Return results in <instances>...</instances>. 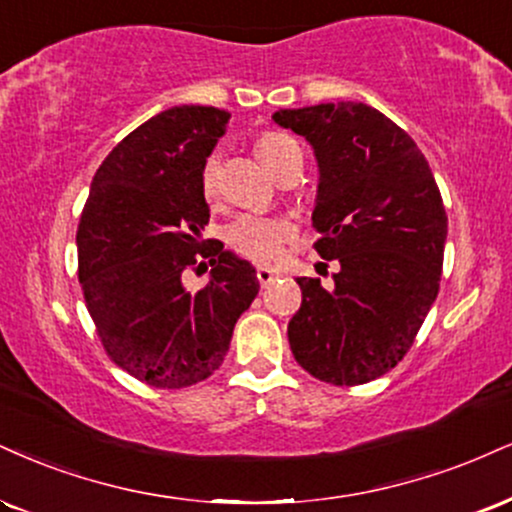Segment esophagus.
Instances as JSON below:
<instances>
[{"mask_svg":"<svg viewBox=\"0 0 512 512\" xmlns=\"http://www.w3.org/2000/svg\"><path fill=\"white\" fill-rule=\"evenodd\" d=\"M276 274L274 269H269V267H257V281H260V286H269V283H272L274 279H276Z\"/></svg>","mask_w":512,"mask_h":512,"instance_id":"1","label":"esophagus"}]
</instances>
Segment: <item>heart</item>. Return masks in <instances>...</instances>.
<instances>
[{
	"label": "heart",
	"mask_w": 512,
	"mask_h": 512,
	"mask_svg": "<svg viewBox=\"0 0 512 512\" xmlns=\"http://www.w3.org/2000/svg\"><path fill=\"white\" fill-rule=\"evenodd\" d=\"M300 152V145L291 135L260 133L255 138V155L276 176V171L288 162V157ZM200 190L207 202H214L219 195V162L217 157H207L200 171ZM295 236V224L286 217H269V214H240L226 226V243L236 255L257 264H274L281 260L283 245Z\"/></svg>",
	"instance_id": "1"
}]
</instances>
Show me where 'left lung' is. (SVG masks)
<instances>
[{
  "instance_id": "obj_1",
  "label": "left lung",
  "mask_w": 512,
  "mask_h": 512,
  "mask_svg": "<svg viewBox=\"0 0 512 512\" xmlns=\"http://www.w3.org/2000/svg\"><path fill=\"white\" fill-rule=\"evenodd\" d=\"M319 164L315 250L336 260L334 288L298 279L288 322L298 365L334 386L391 372L436 300L448 217L429 162L403 128L362 102L281 109Z\"/></svg>"
}]
</instances>
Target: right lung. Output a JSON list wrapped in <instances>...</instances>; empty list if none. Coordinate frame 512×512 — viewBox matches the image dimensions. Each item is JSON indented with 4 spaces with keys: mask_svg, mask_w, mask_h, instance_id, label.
Wrapping results in <instances>:
<instances>
[{
    "mask_svg": "<svg viewBox=\"0 0 512 512\" xmlns=\"http://www.w3.org/2000/svg\"><path fill=\"white\" fill-rule=\"evenodd\" d=\"M226 121L221 109L195 104L152 116L100 164L80 214L78 281L97 336L123 372L155 389L217 372L260 291L250 262L200 240L209 221L200 171ZM197 254L213 272L193 294L182 272Z\"/></svg>",
    "mask_w": 512,
    "mask_h": 512,
    "instance_id": "1",
    "label": "right lung"
}]
</instances>
